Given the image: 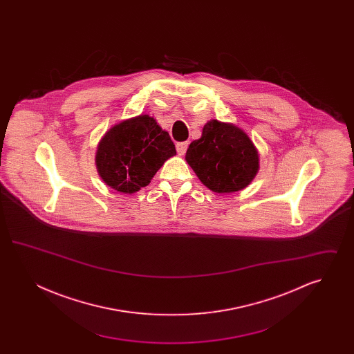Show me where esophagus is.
Here are the masks:
<instances>
[{
    "mask_svg": "<svg viewBox=\"0 0 354 354\" xmlns=\"http://www.w3.org/2000/svg\"><path fill=\"white\" fill-rule=\"evenodd\" d=\"M188 149V142H178L176 143V151L179 155H185Z\"/></svg>",
    "mask_w": 354,
    "mask_h": 354,
    "instance_id": "esophagus-1",
    "label": "esophagus"
}]
</instances>
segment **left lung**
I'll list each match as a JSON object with an SVG mask.
<instances>
[{"mask_svg":"<svg viewBox=\"0 0 354 354\" xmlns=\"http://www.w3.org/2000/svg\"><path fill=\"white\" fill-rule=\"evenodd\" d=\"M185 160L203 185L219 194L243 189L259 169L251 139L235 126L218 120L203 127L202 138L189 145Z\"/></svg>","mask_w":354,"mask_h":354,"instance_id":"left-lung-1","label":"left lung"}]
</instances>
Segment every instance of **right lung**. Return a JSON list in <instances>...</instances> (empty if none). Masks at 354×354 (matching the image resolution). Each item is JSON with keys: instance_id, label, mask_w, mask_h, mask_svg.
<instances>
[{"instance_id": "obj_1", "label": "right lung", "mask_w": 354, "mask_h": 354, "mask_svg": "<svg viewBox=\"0 0 354 354\" xmlns=\"http://www.w3.org/2000/svg\"><path fill=\"white\" fill-rule=\"evenodd\" d=\"M175 153L169 133L155 119L140 115L106 133L95 162L106 185L119 192L133 194L149 185L156 171Z\"/></svg>"}]
</instances>
